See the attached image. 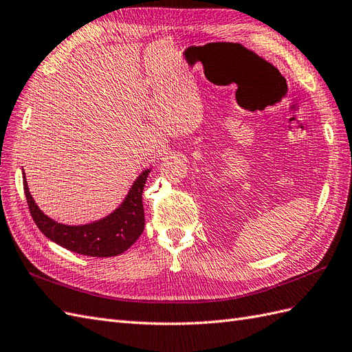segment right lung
I'll return each mask as SVG.
<instances>
[{
    "mask_svg": "<svg viewBox=\"0 0 352 352\" xmlns=\"http://www.w3.org/2000/svg\"><path fill=\"white\" fill-rule=\"evenodd\" d=\"M151 168L144 169L132 183L128 195L117 208L92 223L69 226L44 214L35 204L23 173V190L32 219L41 233L55 244L73 253L90 257H114L124 253L144 230L142 190Z\"/></svg>",
    "mask_w": 352,
    "mask_h": 352,
    "instance_id": "obj_1",
    "label": "right lung"
}]
</instances>
